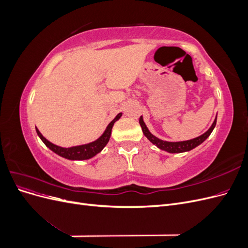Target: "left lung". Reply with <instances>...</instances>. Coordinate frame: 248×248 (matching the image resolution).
<instances>
[{
  "mask_svg": "<svg viewBox=\"0 0 248 248\" xmlns=\"http://www.w3.org/2000/svg\"><path fill=\"white\" fill-rule=\"evenodd\" d=\"M216 119L217 118H215L211 127H210V128L204 134H202V136H200L196 139H192L189 140H183V141H167V140H162L158 138H156L151 132L149 131L148 127L146 126L141 116L140 118V124L142 132H144V134H145V137L157 148H159V149L163 150V151H167L169 153H182V152L190 151V150H192L193 148L198 147L210 136V134H211V132L213 131L214 127L216 125Z\"/></svg>",
  "mask_w": 248,
  "mask_h": 248,
  "instance_id": "left-lung-1",
  "label": "left lung"
}]
</instances>
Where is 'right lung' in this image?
Masks as SVG:
<instances>
[{"instance_id":"right-lung-1","label":"right lung","mask_w":248,"mask_h":248,"mask_svg":"<svg viewBox=\"0 0 248 248\" xmlns=\"http://www.w3.org/2000/svg\"><path fill=\"white\" fill-rule=\"evenodd\" d=\"M121 116H122V112H120V114L116 116V118L108 125L106 131L103 132V134L99 139H97L96 140L89 142V144H86V145H80V146L70 147V148H63V147L54 145L52 142L47 140L37 128H36V132L38 134V137L41 139V140L46 144V146L48 147L51 151L55 152L56 154L70 160H86V159L92 158V157H94L95 155L100 153L101 150L107 146L110 138L112 126H114L116 121H118V120L121 118Z\"/></svg>"}]
</instances>
